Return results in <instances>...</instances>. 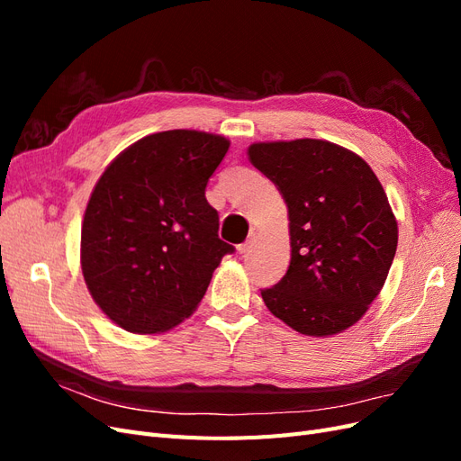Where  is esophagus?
<instances>
[{"label": "esophagus", "mask_w": 461, "mask_h": 461, "mask_svg": "<svg viewBox=\"0 0 461 461\" xmlns=\"http://www.w3.org/2000/svg\"><path fill=\"white\" fill-rule=\"evenodd\" d=\"M254 242H256V232H249V236H248V240H246L244 244H240V246H239V252H240V254H248V252H249V249H252Z\"/></svg>", "instance_id": "obj_1"}]
</instances>
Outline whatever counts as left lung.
<instances>
[{"label":"left lung","mask_w":461,"mask_h":461,"mask_svg":"<svg viewBox=\"0 0 461 461\" xmlns=\"http://www.w3.org/2000/svg\"><path fill=\"white\" fill-rule=\"evenodd\" d=\"M288 207L286 275L261 290L269 312L308 337L352 327L379 296L398 246V225L371 167L327 140L248 148Z\"/></svg>","instance_id":"obj_1"}]
</instances>
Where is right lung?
<instances>
[{
  "mask_svg": "<svg viewBox=\"0 0 461 461\" xmlns=\"http://www.w3.org/2000/svg\"><path fill=\"white\" fill-rule=\"evenodd\" d=\"M225 136L149 134L111 161L82 221L80 263L102 312L129 332L169 330L198 308L222 256L219 213L205 186Z\"/></svg>",
  "mask_w": 461,
  "mask_h": 461,
  "instance_id": "obj_1",
  "label": "right lung"
}]
</instances>
